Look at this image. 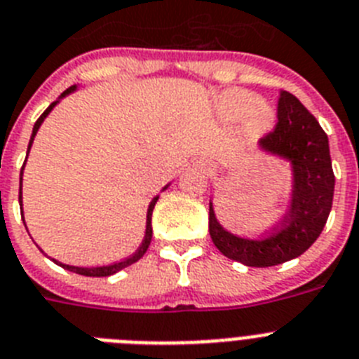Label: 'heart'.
Segmentation results:
<instances>
[{"label": "heart", "instance_id": "heart-1", "mask_svg": "<svg viewBox=\"0 0 359 359\" xmlns=\"http://www.w3.org/2000/svg\"><path fill=\"white\" fill-rule=\"evenodd\" d=\"M222 114L230 120L248 118L250 133H263L272 122V111L266 105L259 104L254 95L246 91H230L222 98Z\"/></svg>", "mask_w": 359, "mask_h": 359}]
</instances>
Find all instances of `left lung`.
Listing matches in <instances>:
<instances>
[{
	"label": "left lung",
	"mask_w": 359,
	"mask_h": 359,
	"mask_svg": "<svg viewBox=\"0 0 359 359\" xmlns=\"http://www.w3.org/2000/svg\"><path fill=\"white\" fill-rule=\"evenodd\" d=\"M259 149L290 162L292 189L287 213L263 239H246L224 230L210 203V236L222 255L246 266L266 268L299 257L327 224L334 197L328 137L318 120L288 91L279 93L277 123Z\"/></svg>",
	"instance_id": "obj_1"
}]
</instances>
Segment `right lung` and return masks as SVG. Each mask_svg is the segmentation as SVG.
Segmentation results:
<instances>
[{
  "label": "right lung",
  "instance_id": "add662e5",
  "mask_svg": "<svg viewBox=\"0 0 359 359\" xmlns=\"http://www.w3.org/2000/svg\"><path fill=\"white\" fill-rule=\"evenodd\" d=\"M72 91H76V86L69 87L67 91H63L62 95H60V98H58V100H56V102H53V104H50L49 107H47V109L43 111V114H41L40 118L36 120L34 128H32L31 142H29V149H27V155H29V151H31V146H32V142H34V137H36V133H38V129H40V126H41V123H43V120L47 118V114H49L50 111L54 109V105L58 104V102L62 100L63 96L71 95ZM25 162H27V158H25ZM23 168H25V164H23ZM23 168H21V177H23ZM20 182H21V179H20ZM20 186H21V184H20ZM168 186H170V184H168ZM168 186H164V188H162V191H164V189L168 188ZM156 201H158V195H156V197L153 198L151 203H149V208H147V215H146V236H144L142 245L138 246V250H137V252H135L133 255H129L128 259H123V261H120V263L107 264V266H93V268H83V266H71V264H63V263H60V261H56V259H53V261H54V263H56V264H60V266H62V268H65V270H71V272H74V273H80V276H87V277H105V276H113V273L120 272V270H122V268H126V266H129V264L137 263L138 259H140V257H142L144 254H146V252H147V248H149V243H151V237H153V228H151V215H153V208H155ZM20 204H21V188H20ZM21 212H23V206H21Z\"/></svg>",
  "mask_w": 359,
  "mask_h": 359
}]
</instances>
